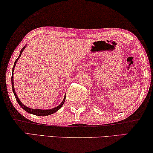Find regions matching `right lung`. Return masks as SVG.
Returning a JSON list of instances; mask_svg holds the SVG:
<instances>
[{"label":"right lung","instance_id":"right-lung-1","mask_svg":"<svg viewBox=\"0 0 153 153\" xmlns=\"http://www.w3.org/2000/svg\"><path fill=\"white\" fill-rule=\"evenodd\" d=\"M25 47H26V46L24 47L23 48H22V49L21 50V51H20V54L19 57H17V59L16 60V62H15L14 63V66L13 67V69H12V76H11V84H12V89H13V94L15 95V97H16V99L17 100V103H18L19 104V106H21L22 108H23L24 111H26V112H29V113L30 114H34V115H36V116H47V115H50L53 113H55L56 111H58V110L62 106V105L64 104V102H65V99H66V96L64 97V98L63 100V101H62V102L61 104H60L58 106H57L56 108H51V109H49V110H41V109H32V108H28L25 106V105H24L22 103V102L20 101V100H19L18 97L17 96V95L16 94V91H15V89H14V85H13V71H14V68H15V66H16V64L17 63V62L18 61L19 58L20 57V56H21V54L22 53V51H24Z\"/></svg>","mask_w":153,"mask_h":153}]
</instances>
